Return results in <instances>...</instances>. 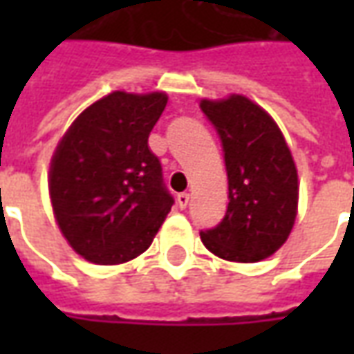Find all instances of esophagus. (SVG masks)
Returning <instances> with one entry per match:
<instances>
[{
    "mask_svg": "<svg viewBox=\"0 0 354 354\" xmlns=\"http://www.w3.org/2000/svg\"><path fill=\"white\" fill-rule=\"evenodd\" d=\"M176 201H178V207L184 210V208L189 205V193H180V195L176 197Z\"/></svg>",
    "mask_w": 354,
    "mask_h": 354,
    "instance_id": "esophagus-1",
    "label": "esophagus"
}]
</instances>
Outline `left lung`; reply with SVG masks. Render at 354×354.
Here are the masks:
<instances>
[{"label":"left lung","mask_w":354,"mask_h":354,"mask_svg":"<svg viewBox=\"0 0 354 354\" xmlns=\"http://www.w3.org/2000/svg\"><path fill=\"white\" fill-rule=\"evenodd\" d=\"M201 109L222 140L227 170V210L201 241L218 258L252 263L269 258L294 227L297 170L273 117L241 94L201 100Z\"/></svg>","instance_id":"8db88e82"}]
</instances>
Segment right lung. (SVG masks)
<instances>
[{
    "mask_svg": "<svg viewBox=\"0 0 354 354\" xmlns=\"http://www.w3.org/2000/svg\"><path fill=\"white\" fill-rule=\"evenodd\" d=\"M167 94L123 91L91 104L58 142L49 193L62 235L98 266L146 252L174 199L165 187L149 132Z\"/></svg>",
    "mask_w": 354,
    "mask_h": 354,
    "instance_id": "1",
    "label": "right lung"
}]
</instances>
